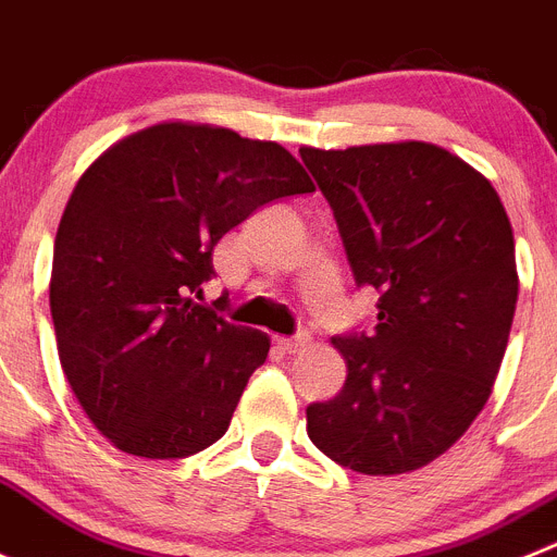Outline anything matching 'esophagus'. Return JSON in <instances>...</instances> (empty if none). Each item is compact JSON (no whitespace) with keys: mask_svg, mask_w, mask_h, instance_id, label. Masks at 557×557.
<instances>
[{"mask_svg":"<svg viewBox=\"0 0 557 557\" xmlns=\"http://www.w3.org/2000/svg\"><path fill=\"white\" fill-rule=\"evenodd\" d=\"M274 344H277L280 352L297 355V352H302L305 347H308L310 338H308V335H297V338H277V341H274Z\"/></svg>","mask_w":557,"mask_h":557,"instance_id":"esophagus-1","label":"esophagus"}]
</instances>
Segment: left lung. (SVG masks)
<instances>
[{"instance_id": "left-lung-1", "label": "left lung", "mask_w": 557, "mask_h": 557, "mask_svg": "<svg viewBox=\"0 0 557 557\" xmlns=\"http://www.w3.org/2000/svg\"><path fill=\"white\" fill-rule=\"evenodd\" d=\"M355 283L380 290L369 335H335L338 397L308 408V435L360 474L416 472L478 419L497 380L519 274L494 185L424 141L302 147Z\"/></svg>"}]
</instances>
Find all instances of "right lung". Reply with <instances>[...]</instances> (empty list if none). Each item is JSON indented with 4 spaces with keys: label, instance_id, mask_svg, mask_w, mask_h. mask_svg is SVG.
I'll use <instances>...</instances> for the list:
<instances>
[{
    "label": "right lung",
    "instance_id": "add662e5",
    "mask_svg": "<svg viewBox=\"0 0 557 557\" xmlns=\"http://www.w3.org/2000/svg\"><path fill=\"white\" fill-rule=\"evenodd\" d=\"M310 191L280 144L191 122L138 129L85 169L54 235L49 308L63 374L113 447L185 458L227 433L269 335L197 302L213 247Z\"/></svg>",
    "mask_w": 557,
    "mask_h": 557
}]
</instances>
